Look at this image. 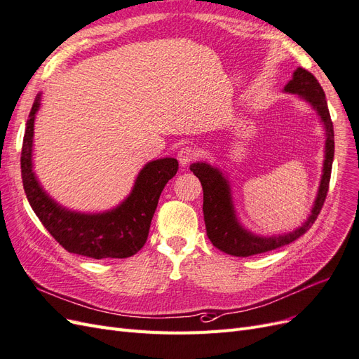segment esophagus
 <instances>
[{
  "mask_svg": "<svg viewBox=\"0 0 359 359\" xmlns=\"http://www.w3.org/2000/svg\"><path fill=\"white\" fill-rule=\"evenodd\" d=\"M177 157H178V161H180L181 166H187L189 163H191L194 158L198 157V153H196V149L191 148V147H184L178 151Z\"/></svg>",
  "mask_w": 359,
  "mask_h": 359,
  "instance_id": "34e87169",
  "label": "esophagus"
}]
</instances>
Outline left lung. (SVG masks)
<instances>
[{
    "label": "left lung",
    "mask_w": 359,
    "mask_h": 359,
    "mask_svg": "<svg viewBox=\"0 0 359 359\" xmlns=\"http://www.w3.org/2000/svg\"><path fill=\"white\" fill-rule=\"evenodd\" d=\"M285 93L297 94L299 99L306 100L318 112L325 128L327 140H325V160L318 196L314 199L309 219L295 231L283 235L260 236L247 231L238 220L232 201L231 184L224 173L219 168L211 166L205 161L193 163L190 170L199 178L203 189V220L206 235H208L214 247L227 255L247 257L276 250L298 240L318 219L325 198H327L334 160V128L325 93L318 79L302 67H298L293 72L292 79L285 86Z\"/></svg>",
    "instance_id": "8db88e82"
}]
</instances>
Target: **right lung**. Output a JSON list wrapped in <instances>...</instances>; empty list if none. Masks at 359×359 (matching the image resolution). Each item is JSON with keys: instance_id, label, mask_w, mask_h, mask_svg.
Here are the masks:
<instances>
[{"instance_id": "1", "label": "right lung", "mask_w": 359, "mask_h": 359, "mask_svg": "<svg viewBox=\"0 0 359 359\" xmlns=\"http://www.w3.org/2000/svg\"><path fill=\"white\" fill-rule=\"evenodd\" d=\"M39 93L27 121L20 170L27 199L46 231L70 253L93 259H124L136 255L148 238L158 198L178 170L177 158L165 157L147 163L137 173L128 196L103 212H79L53 201L32 170V139Z\"/></svg>"}]
</instances>
